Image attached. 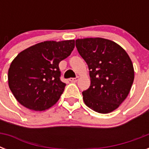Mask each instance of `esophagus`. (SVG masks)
<instances>
[{"label":"esophagus","instance_id":"1","mask_svg":"<svg viewBox=\"0 0 149 149\" xmlns=\"http://www.w3.org/2000/svg\"><path fill=\"white\" fill-rule=\"evenodd\" d=\"M79 79V77H76V78H70V82H72V83H75V82H77V80Z\"/></svg>","mask_w":149,"mask_h":149}]
</instances>
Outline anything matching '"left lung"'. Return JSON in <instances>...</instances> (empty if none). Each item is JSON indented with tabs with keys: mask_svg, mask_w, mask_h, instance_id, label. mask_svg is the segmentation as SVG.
Returning <instances> with one entry per match:
<instances>
[{
	"mask_svg": "<svg viewBox=\"0 0 149 149\" xmlns=\"http://www.w3.org/2000/svg\"><path fill=\"white\" fill-rule=\"evenodd\" d=\"M76 46L90 70L91 86L83 92L84 103L98 113L112 112L126 99L134 81L129 56L118 44L102 38L77 39Z\"/></svg>",
	"mask_w": 149,
	"mask_h": 149,
	"instance_id": "obj_1",
	"label": "left lung"
}]
</instances>
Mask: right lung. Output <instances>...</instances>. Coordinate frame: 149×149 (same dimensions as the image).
Returning a JSON list of instances; mask_svg holds the SVG:
<instances>
[{
	"instance_id": "right-lung-1",
	"label": "right lung",
	"mask_w": 149,
	"mask_h": 149,
	"mask_svg": "<svg viewBox=\"0 0 149 149\" xmlns=\"http://www.w3.org/2000/svg\"><path fill=\"white\" fill-rule=\"evenodd\" d=\"M74 46V40L45 41L15 57L8 70V85L20 104L42 111L58 101L65 86L60 80L58 63L70 56Z\"/></svg>"
}]
</instances>
